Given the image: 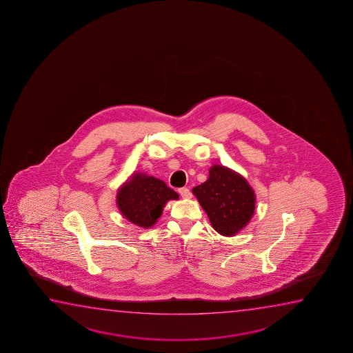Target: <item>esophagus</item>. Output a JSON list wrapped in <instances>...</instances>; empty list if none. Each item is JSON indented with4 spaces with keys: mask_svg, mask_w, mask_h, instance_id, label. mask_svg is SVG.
Listing matches in <instances>:
<instances>
[{
    "mask_svg": "<svg viewBox=\"0 0 353 353\" xmlns=\"http://www.w3.org/2000/svg\"><path fill=\"white\" fill-rule=\"evenodd\" d=\"M179 192L181 194V196L183 199L192 198V193H190V190L188 188L179 189Z\"/></svg>",
    "mask_w": 353,
    "mask_h": 353,
    "instance_id": "34e87169",
    "label": "esophagus"
}]
</instances>
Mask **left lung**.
Instances as JSON below:
<instances>
[{"mask_svg":"<svg viewBox=\"0 0 353 353\" xmlns=\"http://www.w3.org/2000/svg\"><path fill=\"white\" fill-rule=\"evenodd\" d=\"M213 229L232 236L246 227L256 208V194L246 179L232 170L213 165L206 182L193 188Z\"/></svg>","mask_w":353,"mask_h":353,"instance_id":"1","label":"left lung"}]
</instances>
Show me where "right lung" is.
Returning a JSON list of instances; mask_svg holds the SVG:
<instances>
[{
	"label": "right lung",
	"instance_id": "right-lung-1",
	"mask_svg": "<svg viewBox=\"0 0 353 353\" xmlns=\"http://www.w3.org/2000/svg\"><path fill=\"white\" fill-rule=\"evenodd\" d=\"M179 194L164 181L136 172L123 183L117 193V205L121 214L137 227L154 225L169 200H177Z\"/></svg>",
	"mask_w": 353,
	"mask_h": 353
}]
</instances>
